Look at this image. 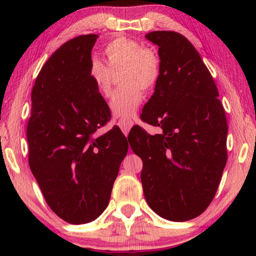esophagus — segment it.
<instances>
[{"label":"esophagus","instance_id":"obj_1","mask_svg":"<svg viewBox=\"0 0 256 256\" xmlns=\"http://www.w3.org/2000/svg\"><path fill=\"white\" fill-rule=\"evenodd\" d=\"M133 124H134L133 120H120V122H118L120 128V130H122L125 136H128L130 130H131V128L133 126Z\"/></svg>","mask_w":256,"mask_h":256}]
</instances>
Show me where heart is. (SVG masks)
<instances>
[{
  "instance_id": "obj_1",
  "label": "heart",
  "mask_w": 256,
  "mask_h": 256,
  "mask_svg": "<svg viewBox=\"0 0 256 256\" xmlns=\"http://www.w3.org/2000/svg\"><path fill=\"white\" fill-rule=\"evenodd\" d=\"M107 66L97 58L92 60L89 76L97 92L108 96L112 89L114 73L120 74L123 84L112 94L110 110L115 118L128 120L136 114L144 100V92L152 90L160 76L158 54L149 47L131 38L120 37L108 42L105 47Z\"/></svg>"
}]
</instances>
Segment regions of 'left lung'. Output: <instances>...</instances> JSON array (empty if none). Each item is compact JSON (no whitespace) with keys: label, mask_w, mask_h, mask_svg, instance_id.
<instances>
[{"label":"left lung","mask_w":256,"mask_h":256,"mask_svg":"<svg viewBox=\"0 0 256 256\" xmlns=\"http://www.w3.org/2000/svg\"><path fill=\"white\" fill-rule=\"evenodd\" d=\"M160 76L141 120L162 128L150 136L134 130L128 142L142 159L141 182L149 206L170 222L204 212L218 190L227 162L228 125L214 78L188 38L152 32Z\"/></svg>","instance_id":"1"}]
</instances>
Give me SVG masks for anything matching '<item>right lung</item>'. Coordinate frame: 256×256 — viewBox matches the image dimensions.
I'll use <instances>...</instances> for the list:
<instances>
[{"label": "right lung", "instance_id": "obj_1", "mask_svg": "<svg viewBox=\"0 0 256 256\" xmlns=\"http://www.w3.org/2000/svg\"><path fill=\"white\" fill-rule=\"evenodd\" d=\"M97 38L78 36L46 60L32 88L27 125L30 170L50 209L73 224L92 222L106 209L128 149L115 126L94 136L110 118L89 76Z\"/></svg>", "mask_w": 256, "mask_h": 256}]
</instances>
